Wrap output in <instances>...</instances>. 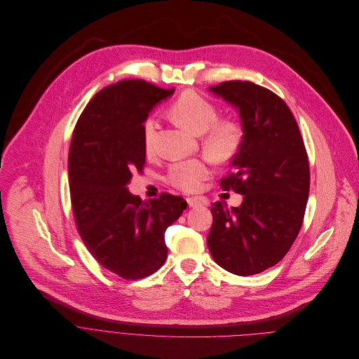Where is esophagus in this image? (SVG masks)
Returning a JSON list of instances; mask_svg holds the SVG:
<instances>
[{"label":"esophagus","mask_w":359,"mask_h":359,"mask_svg":"<svg viewBox=\"0 0 359 359\" xmlns=\"http://www.w3.org/2000/svg\"><path fill=\"white\" fill-rule=\"evenodd\" d=\"M187 202H188V205L189 206H201L202 205V201L201 199H198V198H187Z\"/></svg>","instance_id":"1"}]
</instances>
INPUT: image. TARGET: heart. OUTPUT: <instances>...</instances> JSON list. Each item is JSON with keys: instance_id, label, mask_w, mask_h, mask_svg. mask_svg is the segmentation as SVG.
I'll return each instance as SVG.
<instances>
[{"instance_id": "b5f03b06", "label": "heart", "mask_w": 359, "mask_h": 359, "mask_svg": "<svg viewBox=\"0 0 359 359\" xmlns=\"http://www.w3.org/2000/svg\"><path fill=\"white\" fill-rule=\"evenodd\" d=\"M172 118L194 134H202V147L213 158L226 160L241 146L243 130L233 117H219L218 106L196 92L180 95L171 106ZM157 130V120L149 117L142 126V146L150 153ZM210 168L203 158H189L170 164L165 182L180 191L194 192L209 177Z\"/></svg>"}]
</instances>
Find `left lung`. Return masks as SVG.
<instances>
[{
	"label": "left lung",
	"instance_id": "obj_1",
	"mask_svg": "<svg viewBox=\"0 0 359 359\" xmlns=\"http://www.w3.org/2000/svg\"><path fill=\"white\" fill-rule=\"evenodd\" d=\"M210 90L236 106L243 140L221 180L243 195L238 208H210L208 248L221 267L250 276L277 264L294 243L310 191V165L299 124L285 102L252 82L229 81Z\"/></svg>",
	"mask_w": 359,
	"mask_h": 359
}]
</instances>
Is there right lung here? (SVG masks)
<instances>
[{
  "mask_svg": "<svg viewBox=\"0 0 359 359\" xmlns=\"http://www.w3.org/2000/svg\"><path fill=\"white\" fill-rule=\"evenodd\" d=\"M174 92L142 79L106 86L82 111L69 147V189L78 232L92 256L126 280L157 271L167 259L165 231L187 201L163 192L150 202L127 185L142 172V126Z\"/></svg>",
  "mask_w": 359,
  "mask_h": 359,
  "instance_id": "right-lung-1",
  "label": "right lung"
}]
</instances>
